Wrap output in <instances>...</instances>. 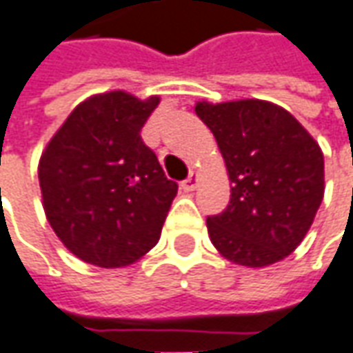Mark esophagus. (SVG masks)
<instances>
[{
  "mask_svg": "<svg viewBox=\"0 0 353 353\" xmlns=\"http://www.w3.org/2000/svg\"><path fill=\"white\" fill-rule=\"evenodd\" d=\"M196 185H199V174H196V172H191L189 177H187L185 181L181 183V189L189 193V191H195Z\"/></svg>",
  "mask_w": 353,
  "mask_h": 353,
  "instance_id": "1",
  "label": "esophagus"
}]
</instances>
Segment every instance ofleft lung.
<instances>
[{
  "instance_id": "obj_1",
  "label": "left lung",
  "mask_w": 353,
  "mask_h": 353,
  "mask_svg": "<svg viewBox=\"0 0 353 353\" xmlns=\"http://www.w3.org/2000/svg\"><path fill=\"white\" fill-rule=\"evenodd\" d=\"M232 181L230 205L207 218L212 245L243 267L288 257L313 224L325 195L321 146L284 108L265 100L196 102Z\"/></svg>"
}]
</instances>
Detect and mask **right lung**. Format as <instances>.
<instances>
[{
    "mask_svg": "<svg viewBox=\"0 0 353 353\" xmlns=\"http://www.w3.org/2000/svg\"><path fill=\"white\" fill-rule=\"evenodd\" d=\"M160 104L114 90L86 98L57 129L38 164L42 205L81 261L127 267L146 255L177 193L141 129Z\"/></svg>",
    "mask_w": 353,
    "mask_h": 353,
    "instance_id": "obj_1",
    "label": "right lung"
}]
</instances>
